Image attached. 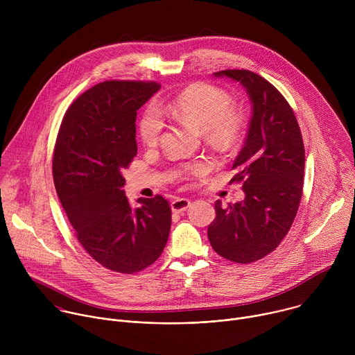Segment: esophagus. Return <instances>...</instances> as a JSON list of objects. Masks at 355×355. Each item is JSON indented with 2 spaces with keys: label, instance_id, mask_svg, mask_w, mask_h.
Returning a JSON list of instances; mask_svg holds the SVG:
<instances>
[{
  "label": "esophagus",
  "instance_id": "34e87169",
  "mask_svg": "<svg viewBox=\"0 0 355 355\" xmlns=\"http://www.w3.org/2000/svg\"><path fill=\"white\" fill-rule=\"evenodd\" d=\"M191 205V200L187 199V198H177L171 202V209L173 212H177V214H181L184 211H187V208Z\"/></svg>",
  "mask_w": 355,
  "mask_h": 355
}]
</instances>
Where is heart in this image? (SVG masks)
Instances as JSON below:
<instances>
[{
	"mask_svg": "<svg viewBox=\"0 0 355 355\" xmlns=\"http://www.w3.org/2000/svg\"><path fill=\"white\" fill-rule=\"evenodd\" d=\"M162 114L180 123H188L205 132L207 136L219 144L233 143L243 129V115L233 105L232 96L222 88L208 83H196L170 99L160 108ZM164 122L155 107L148 105L139 123L140 139L144 146L153 147L159 143ZM209 163L199 162L188 168L189 171H204Z\"/></svg>",
	"mask_w": 355,
	"mask_h": 355,
	"instance_id": "1",
	"label": "heart"
}]
</instances>
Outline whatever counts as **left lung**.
<instances>
[{
  "label": "left lung",
  "instance_id": "left-lung-1",
  "mask_svg": "<svg viewBox=\"0 0 355 355\" xmlns=\"http://www.w3.org/2000/svg\"><path fill=\"white\" fill-rule=\"evenodd\" d=\"M214 74L247 89L252 115L230 180L241 182L245 198L226 208L219 199L215 202L216 218L208 237L223 259L250 264L274 251L295 220L303 192L305 146L293 110L270 81L244 69Z\"/></svg>",
  "mask_w": 355,
  "mask_h": 355
}]
</instances>
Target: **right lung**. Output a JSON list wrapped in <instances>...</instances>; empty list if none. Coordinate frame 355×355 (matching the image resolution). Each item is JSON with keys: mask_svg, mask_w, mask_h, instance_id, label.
<instances>
[{"mask_svg": "<svg viewBox=\"0 0 355 355\" xmlns=\"http://www.w3.org/2000/svg\"><path fill=\"white\" fill-rule=\"evenodd\" d=\"M156 81L111 80L83 92L66 111L55 150L53 181L62 207L88 254L103 267L140 272L166 247L171 207L162 195L133 209L122 171L137 155V110Z\"/></svg>", "mask_w": 355, "mask_h": 355, "instance_id": "obj_1", "label": "right lung"}]
</instances>
